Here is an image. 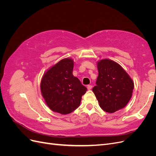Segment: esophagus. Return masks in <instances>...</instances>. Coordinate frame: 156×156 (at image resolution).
<instances>
[{
	"instance_id": "esophagus-1",
	"label": "esophagus",
	"mask_w": 156,
	"mask_h": 156,
	"mask_svg": "<svg viewBox=\"0 0 156 156\" xmlns=\"http://www.w3.org/2000/svg\"><path fill=\"white\" fill-rule=\"evenodd\" d=\"M92 88V85H88V86H87L88 90H91Z\"/></svg>"
}]
</instances>
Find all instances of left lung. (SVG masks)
Wrapping results in <instances>:
<instances>
[{
    "instance_id": "1",
    "label": "left lung",
    "mask_w": 156,
    "mask_h": 156,
    "mask_svg": "<svg viewBox=\"0 0 156 156\" xmlns=\"http://www.w3.org/2000/svg\"><path fill=\"white\" fill-rule=\"evenodd\" d=\"M98 77L92 91L102 109L109 113L126 106L132 96L134 83L121 66L110 59L97 62Z\"/></svg>"
}]
</instances>
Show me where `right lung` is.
<instances>
[{
	"mask_svg": "<svg viewBox=\"0 0 156 156\" xmlns=\"http://www.w3.org/2000/svg\"><path fill=\"white\" fill-rule=\"evenodd\" d=\"M74 61L66 58L44 73L40 90L46 105L53 112L69 114L80 105L87 88L73 75Z\"/></svg>",
	"mask_w": 156,
	"mask_h": 156,
	"instance_id": "obj_1",
	"label": "right lung"
}]
</instances>
